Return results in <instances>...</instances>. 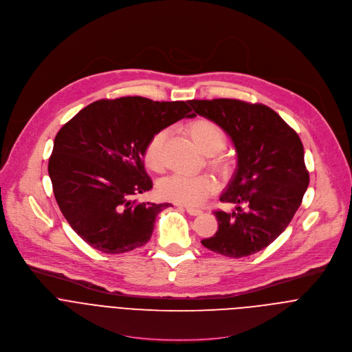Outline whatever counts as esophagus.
Wrapping results in <instances>:
<instances>
[{"mask_svg":"<svg viewBox=\"0 0 352 352\" xmlns=\"http://www.w3.org/2000/svg\"><path fill=\"white\" fill-rule=\"evenodd\" d=\"M186 212L190 214V216H198L202 213L201 209H197V208H190V206H186Z\"/></svg>","mask_w":352,"mask_h":352,"instance_id":"34e87169","label":"esophagus"}]
</instances>
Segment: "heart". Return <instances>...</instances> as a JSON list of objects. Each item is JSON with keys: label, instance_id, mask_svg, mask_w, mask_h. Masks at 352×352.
<instances>
[{"label": "heart", "instance_id": "b5f03b06", "mask_svg": "<svg viewBox=\"0 0 352 352\" xmlns=\"http://www.w3.org/2000/svg\"><path fill=\"white\" fill-rule=\"evenodd\" d=\"M188 135L204 154H214L226 144L224 131L209 118L201 117L191 121ZM166 136L168 132L160 129L151 136L146 146L144 162L154 172H161L164 168V146ZM158 191L166 201L186 206H197L204 204L216 191V182L209 175L187 176L176 173L164 179L158 186Z\"/></svg>", "mask_w": 352, "mask_h": 352}]
</instances>
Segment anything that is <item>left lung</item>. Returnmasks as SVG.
<instances>
[{"label":"left lung","mask_w":352,"mask_h":352,"mask_svg":"<svg viewBox=\"0 0 352 352\" xmlns=\"http://www.w3.org/2000/svg\"><path fill=\"white\" fill-rule=\"evenodd\" d=\"M198 116L216 122L232 140L236 169L216 210V234L201 243L227 257L267 248L289 226L309 183L298 135L270 107L236 99L188 100Z\"/></svg>","instance_id":"1"}]
</instances>
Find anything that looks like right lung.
<instances>
[{"label": "right lung", "mask_w": 352, "mask_h": 352, "mask_svg": "<svg viewBox=\"0 0 352 352\" xmlns=\"http://www.w3.org/2000/svg\"><path fill=\"white\" fill-rule=\"evenodd\" d=\"M192 117L188 102L126 96L94 102L63 125L48 172L65 219L88 245L120 254L148 242L170 204L133 199L153 188L146 146L157 131Z\"/></svg>", "instance_id": "obj_1"}]
</instances>
